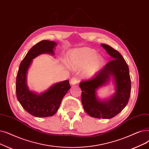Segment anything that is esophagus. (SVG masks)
Returning a JSON list of instances; mask_svg holds the SVG:
<instances>
[{
	"label": "esophagus",
	"mask_w": 149,
	"mask_h": 149,
	"mask_svg": "<svg viewBox=\"0 0 149 149\" xmlns=\"http://www.w3.org/2000/svg\"><path fill=\"white\" fill-rule=\"evenodd\" d=\"M70 85H75L77 83H78V80H77L75 77H72V78L70 79Z\"/></svg>",
	"instance_id": "obj_1"
}]
</instances>
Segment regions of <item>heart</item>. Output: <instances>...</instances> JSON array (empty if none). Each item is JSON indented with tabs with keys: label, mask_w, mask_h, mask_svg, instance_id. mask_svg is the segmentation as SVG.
Masks as SVG:
<instances>
[{
	"label": "heart",
	"mask_w": 149,
	"mask_h": 149,
	"mask_svg": "<svg viewBox=\"0 0 149 149\" xmlns=\"http://www.w3.org/2000/svg\"><path fill=\"white\" fill-rule=\"evenodd\" d=\"M68 66L73 69H82L81 74L86 79L92 78L102 68L103 57L96 51L89 47L75 49L70 51L67 56Z\"/></svg>",
	"instance_id": "b5f03b06"
}]
</instances>
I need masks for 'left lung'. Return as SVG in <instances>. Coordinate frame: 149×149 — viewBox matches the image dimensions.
Instances as JSON below:
<instances>
[{
    "label": "left lung",
    "instance_id": "obj_1",
    "mask_svg": "<svg viewBox=\"0 0 149 149\" xmlns=\"http://www.w3.org/2000/svg\"><path fill=\"white\" fill-rule=\"evenodd\" d=\"M101 46L111 60L94 78L80 83L81 102L85 111L91 117L111 119L127 105L131 93V80L128 66L119 52L107 44H101ZM111 79L115 93L111 98L101 100L96 91Z\"/></svg>",
    "mask_w": 149,
    "mask_h": 149
}]
</instances>
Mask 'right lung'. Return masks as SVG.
Listing matches in <instances>:
<instances>
[{
	"mask_svg": "<svg viewBox=\"0 0 149 149\" xmlns=\"http://www.w3.org/2000/svg\"><path fill=\"white\" fill-rule=\"evenodd\" d=\"M56 46V42L52 41L39 42L28 52L18 70L16 83L17 99L25 110L35 117L54 116L70 88L69 81L64 80L54 84L48 89L39 94L30 90L27 85V72L33 60L44 54L54 55V50Z\"/></svg>",
	"mask_w": 149,
	"mask_h": 149,
	"instance_id": "1",
	"label": "right lung"
}]
</instances>
